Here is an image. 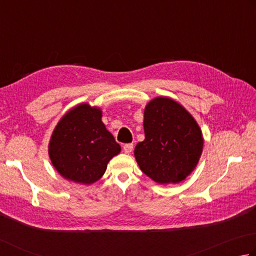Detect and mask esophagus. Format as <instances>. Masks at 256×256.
<instances>
[{"mask_svg": "<svg viewBox=\"0 0 256 256\" xmlns=\"http://www.w3.org/2000/svg\"><path fill=\"white\" fill-rule=\"evenodd\" d=\"M123 150L125 153H131L132 150H133V144L132 143H128V144H124L123 146Z\"/></svg>", "mask_w": 256, "mask_h": 256, "instance_id": "obj_1", "label": "esophagus"}]
</instances>
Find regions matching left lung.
Masks as SVG:
<instances>
[{"label": "left lung", "mask_w": 256, "mask_h": 256, "mask_svg": "<svg viewBox=\"0 0 256 256\" xmlns=\"http://www.w3.org/2000/svg\"><path fill=\"white\" fill-rule=\"evenodd\" d=\"M144 141L134 156L143 174L161 184H178L192 172L202 156V130L176 100L156 97L144 110Z\"/></svg>", "instance_id": "left-lung-1"}]
</instances>
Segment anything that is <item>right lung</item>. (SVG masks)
Instances as JSON below:
<instances>
[{"instance_id":"obj_1","label":"right lung","mask_w":256,"mask_h":256,"mask_svg":"<svg viewBox=\"0 0 256 256\" xmlns=\"http://www.w3.org/2000/svg\"><path fill=\"white\" fill-rule=\"evenodd\" d=\"M120 152V144L102 122V110L80 104L64 114L49 142V156L64 179L90 184L105 174Z\"/></svg>"}]
</instances>
